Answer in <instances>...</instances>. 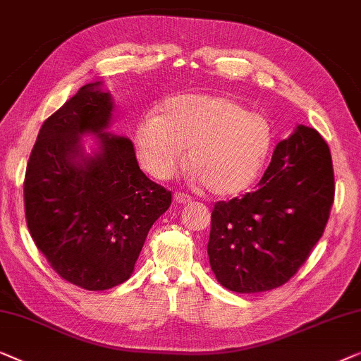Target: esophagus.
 I'll use <instances>...</instances> for the list:
<instances>
[{
  "instance_id": "1",
  "label": "esophagus",
  "mask_w": 361,
  "mask_h": 361,
  "mask_svg": "<svg viewBox=\"0 0 361 361\" xmlns=\"http://www.w3.org/2000/svg\"><path fill=\"white\" fill-rule=\"evenodd\" d=\"M173 201L176 202V204H186V202L191 201V197L188 196V195H185V192H175Z\"/></svg>"
}]
</instances>
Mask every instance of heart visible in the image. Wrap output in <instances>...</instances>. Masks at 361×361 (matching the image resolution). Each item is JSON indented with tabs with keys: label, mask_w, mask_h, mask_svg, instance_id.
<instances>
[{
	"label": "heart",
	"mask_w": 361,
	"mask_h": 361,
	"mask_svg": "<svg viewBox=\"0 0 361 361\" xmlns=\"http://www.w3.org/2000/svg\"><path fill=\"white\" fill-rule=\"evenodd\" d=\"M134 145L142 166L159 180L175 173L190 147L192 180L212 195L232 196L257 180L271 128L265 116L229 96L186 93L166 99L159 116H145L134 130Z\"/></svg>",
	"instance_id": "heart-1"
}]
</instances>
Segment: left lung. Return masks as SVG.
Returning <instances> with one entry per match:
<instances>
[{"label": "left lung", "instance_id": "obj_1", "mask_svg": "<svg viewBox=\"0 0 361 361\" xmlns=\"http://www.w3.org/2000/svg\"><path fill=\"white\" fill-rule=\"evenodd\" d=\"M334 191L329 145L299 124L278 142L257 191L216 202L207 255L217 281L235 293L286 283L322 237Z\"/></svg>", "mask_w": 361, "mask_h": 361}]
</instances>
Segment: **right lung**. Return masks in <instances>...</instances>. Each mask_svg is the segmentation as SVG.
Instances as JSON below:
<instances>
[{
  "label": "right lung",
  "instance_id": "1",
  "mask_svg": "<svg viewBox=\"0 0 361 361\" xmlns=\"http://www.w3.org/2000/svg\"><path fill=\"white\" fill-rule=\"evenodd\" d=\"M113 113L101 81L81 86L42 124L24 180L35 245L63 280L88 291L129 280L150 227L171 204V192L139 169L132 140L109 132Z\"/></svg>",
  "mask_w": 361,
  "mask_h": 361
}]
</instances>
